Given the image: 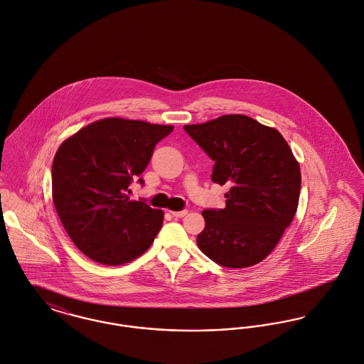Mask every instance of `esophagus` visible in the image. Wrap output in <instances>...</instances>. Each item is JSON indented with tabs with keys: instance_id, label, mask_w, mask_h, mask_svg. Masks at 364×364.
<instances>
[{
	"instance_id": "34e87169",
	"label": "esophagus",
	"mask_w": 364,
	"mask_h": 364,
	"mask_svg": "<svg viewBox=\"0 0 364 364\" xmlns=\"http://www.w3.org/2000/svg\"><path fill=\"white\" fill-rule=\"evenodd\" d=\"M188 212L184 209V210H171V215L174 216V218H183V216H186Z\"/></svg>"
}]
</instances>
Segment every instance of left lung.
Wrapping results in <instances>:
<instances>
[{
	"mask_svg": "<svg viewBox=\"0 0 364 364\" xmlns=\"http://www.w3.org/2000/svg\"><path fill=\"white\" fill-rule=\"evenodd\" d=\"M215 162L212 181L230 186L223 209H205L202 252L228 268L267 258L291 223L300 196L299 163L281 132L242 114L184 127Z\"/></svg>",
	"mask_w": 364,
	"mask_h": 364,
	"instance_id": "obj_1",
	"label": "left lung"
}]
</instances>
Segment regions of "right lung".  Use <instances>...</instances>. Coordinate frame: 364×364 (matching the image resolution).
<instances>
[{
	"label": "right lung",
	"mask_w": 364,
	"mask_h": 364,
	"mask_svg": "<svg viewBox=\"0 0 364 364\" xmlns=\"http://www.w3.org/2000/svg\"><path fill=\"white\" fill-rule=\"evenodd\" d=\"M171 125L105 119L83 127L58 148L51 167L53 201L74 244L90 259L122 265L155 240L163 212L131 201L142 174ZM144 186V180L138 178Z\"/></svg>",
	"instance_id": "obj_1"
}]
</instances>
